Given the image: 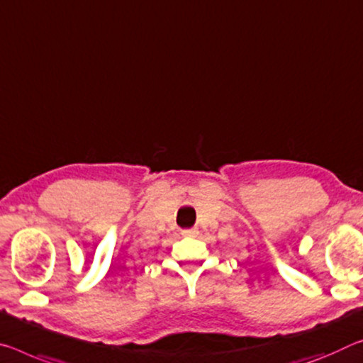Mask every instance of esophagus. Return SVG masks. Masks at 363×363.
Listing matches in <instances>:
<instances>
[{
  "label": "esophagus",
  "instance_id": "esophagus-1",
  "mask_svg": "<svg viewBox=\"0 0 363 363\" xmlns=\"http://www.w3.org/2000/svg\"><path fill=\"white\" fill-rule=\"evenodd\" d=\"M199 234L197 228H192V229H184L182 231V235H189V238H195V235Z\"/></svg>",
  "mask_w": 363,
  "mask_h": 363
}]
</instances>
